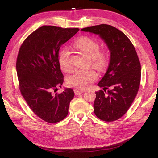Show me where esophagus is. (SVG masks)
<instances>
[{"instance_id": "obj_1", "label": "esophagus", "mask_w": 158, "mask_h": 158, "mask_svg": "<svg viewBox=\"0 0 158 158\" xmlns=\"http://www.w3.org/2000/svg\"><path fill=\"white\" fill-rule=\"evenodd\" d=\"M84 92H85V90H84V89H76L74 90V93H75V95H79V94H80L84 93Z\"/></svg>"}]
</instances>
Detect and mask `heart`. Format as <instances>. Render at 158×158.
I'll return each instance as SVG.
<instances>
[{"instance_id":"1","label":"heart","mask_w":158,"mask_h":158,"mask_svg":"<svg viewBox=\"0 0 158 158\" xmlns=\"http://www.w3.org/2000/svg\"><path fill=\"white\" fill-rule=\"evenodd\" d=\"M76 48L88 55L91 59L92 64L98 70H103L107 64L108 59L106 52L99 51V43L93 38L84 36L79 38L74 43ZM59 62L61 69L64 72H70L73 66L71 62L70 51L63 47L60 51ZM98 78V74L94 70H78L69 76L67 82L71 86L85 89L92 84Z\"/></svg>"}]
</instances>
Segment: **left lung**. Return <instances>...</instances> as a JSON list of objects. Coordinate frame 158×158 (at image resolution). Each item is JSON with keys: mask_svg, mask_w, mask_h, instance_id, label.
<instances>
[{"mask_svg": "<svg viewBox=\"0 0 158 158\" xmlns=\"http://www.w3.org/2000/svg\"><path fill=\"white\" fill-rule=\"evenodd\" d=\"M81 31L98 35L110 51L107 70L98 84L103 91L95 92L94 109L101 120L116 121L128 111L140 86L141 66L136 51L125 33L113 26L101 24Z\"/></svg>", "mask_w": 158, "mask_h": 158, "instance_id": "left-lung-1", "label": "left lung"}]
</instances>
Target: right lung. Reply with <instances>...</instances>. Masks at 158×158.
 Returning <instances> with one entry per match:
<instances>
[{
    "mask_svg": "<svg viewBox=\"0 0 158 158\" xmlns=\"http://www.w3.org/2000/svg\"><path fill=\"white\" fill-rule=\"evenodd\" d=\"M78 31L41 26L26 38L19 51L16 72L20 92L33 112L47 123L63 120L74 96L71 88L59 94H52V90L64 82L59 62L60 47Z\"/></svg>",
    "mask_w": 158,
    "mask_h": 158,
    "instance_id": "add662e5",
    "label": "right lung"
}]
</instances>
